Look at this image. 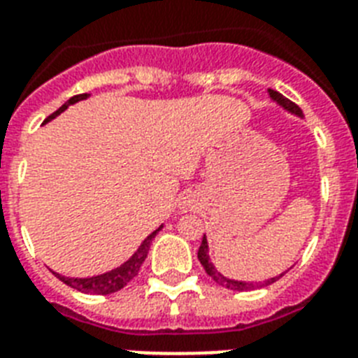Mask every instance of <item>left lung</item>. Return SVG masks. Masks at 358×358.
Returning a JSON list of instances; mask_svg holds the SVG:
<instances>
[{
  "mask_svg": "<svg viewBox=\"0 0 358 358\" xmlns=\"http://www.w3.org/2000/svg\"><path fill=\"white\" fill-rule=\"evenodd\" d=\"M269 94H271L273 100L280 103L284 109H288V111H292V113L303 117V111H301V108L297 106V103H294L292 100H288L286 96H282L280 92L273 91V89H269ZM199 260H201L202 267H204V271H206L208 275H210V277L215 280V282L221 284V286H224V288L236 289V292H247V289H255V288H262V286H269V284H273L278 278V277H275V278H269V280H264V282L252 284V282H239V280H232V278L223 277V275H221V273H219L217 269L213 267L212 262H210V256H208L206 238H202V243H201V247H199ZM280 277H282V275H280Z\"/></svg>",
  "mask_w": 358,
  "mask_h": 358,
  "instance_id": "8db88e82",
  "label": "left lung"
}]
</instances>
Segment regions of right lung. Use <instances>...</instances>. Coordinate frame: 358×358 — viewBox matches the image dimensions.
<instances>
[{
  "instance_id": "1",
  "label": "right lung",
  "mask_w": 358,
  "mask_h": 358,
  "mask_svg": "<svg viewBox=\"0 0 358 358\" xmlns=\"http://www.w3.org/2000/svg\"><path fill=\"white\" fill-rule=\"evenodd\" d=\"M89 96V94H76V96H72L66 103H63L61 108L55 111V113H52L50 117L46 119L52 120L55 119L59 113H63L64 109L69 108L70 103H76L80 102V100H85V98ZM162 230V227L156 230V232H152L148 238L141 243V247L137 249V252H135L131 258H129L128 262H124L122 266L117 267V269H113V271L109 273H103V275H98V277H91V278H70V277H63V275H57L59 280H63L66 286H70V288L78 289V292H85V294H100V295H106V294H113V292H119V289H122L126 284L131 280V278L139 273L141 266H143V262H145L146 255H148V249H150V243L152 239H154V236L157 234Z\"/></svg>"
}]
</instances>
